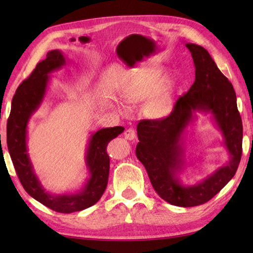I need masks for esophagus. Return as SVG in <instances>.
<instances>
[{
    "label": "esophagus",
    "mask_w": 253,
    "mask_h": 253,
    "mask_svg": "<svg viewBox=\"0 0 253 253\" xmlns=\"http://www.w3.org/2000/svg\"><path fill=\"white\" fill-rule=\"evenodd\" d=\"M124 135H125L126 140L132 141V140H135V138H136V131L133 130L132 128H129V129H127L125 131V133H124Z\"/></svg>",
    "instance_id": "1"
}]
</instances>
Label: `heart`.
Returning a JSON list of instances; mask_svg holds the SVG:
<instances>
[{
    "instance_id": "heart-1",
    "label": "heart",
    "mask_w": 253,
    "mask_h": 253,
    "mask_svg": "<svg viewBox=\"0 0 253 253\" xmlns=\"http://www.w3.org/2000/svg\"><path fill=\"white\" fill-rule=\"evenodd\" d=\"M174 82L170 77L162 79V71L147 68L136 74L122 89V96L128 103L148 99L144 112L151 118L169 116L175 105Z\"/></svg>"
}]
</instances>
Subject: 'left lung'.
I'll return each mask as SVG.
<instances>
[{"mask_svg": "<svg viewBox=\"0 0 253 253\" xmlns=\"http://www.w3.org/2000/svg\"><path fill=\"white\" fill-rule=\"evenodd\" d=\"M195 64V83L176 102L174 111L163 120L141 121L137 126L138 160L147 169L158 195L176 207L189 208L209 201L233 178L243 152V122L233 84L216 66L204 47L186 43ZM197 112L211 115L221 132V144L229 160L193 185L184 184L179 175L192 161L185 159L184 136Z\"/></svg>", "mask_w": 253, "mask_h": 253, "instance_id": "left-lung-1", "label": "left lung"}]
</instances>
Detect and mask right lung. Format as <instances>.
<instances>
[{
  "instance_id": "right-lung-1",
  "label": "right lung",
  "mask_w": 253,
  "mask_h": 253,
  "mask_svg": "<svg viewBox=\"0 0 253 253\" xmlns=\"http://www.w3.org/2000/svg\"><path fill=\"white\" fill-rule=\"evenodd\" d=\"M67 61L60 50L47 53L45 60L38 64L30 76L16 90L7 121V148L24 189L37 201L60 213L83 211L100 200L110 173L106 146L125 129L116 126L91 132L84 153L89 176L78 191L53 193L45 189L36 174L28 153V124L31 116L43 103L51 74L66 65Z\"/></svg>"
}]
</instances>
